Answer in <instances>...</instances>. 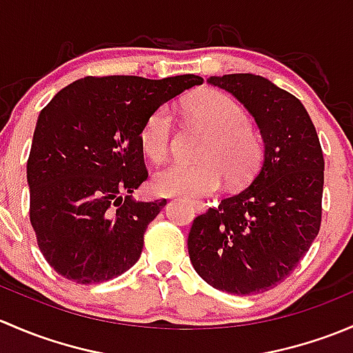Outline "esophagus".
I'll return each mask as SVG.
<instances>
[{
    "label": "esophagus",
    "mask_w": 353,
    "mask_h": 353,
    "mask_svg": "<svg viewBox=\"0 0 353 353\" xmlns=\"http://www.w3.org/2000/svg\"><path fill=\"white\" fill-rule=\"evenodd\" d=\"M193 208L196 210L198 213H201V212H205V210H206V205L203 201H193Z\"/></svg>",
    "instance_id": "obj_1"
}]
</instances>
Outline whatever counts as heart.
<instances>
[{
    "instance_id": "obj_1",
    "label": "heart",
    "mask_w": 353,
    "mask_h": 353,
    "mask_svg": "<svg viewBox=\"0 0 353 353\" xmlns=\"http://www.w3.org/2000/svg\"><path fill=\"white\" fill-rule=\"evenodd\" d=\"M193 119L210 130L199 163L176 162L157 170L152 186L162 196L201 199L215 193L225 177L230 186H241L254 176L261 160V143L249 128L248 114L222 92L206 90L186 102ZM174 121L167 108L155 109L140 133L143 152L154 162L169 155Z\"/></svg>"
}]
</instances>
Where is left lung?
<instances>
[{
	"label": "left lung",
	"instance_id": "obj_1",
	"mask_svg": "<svg viewBox=\"0 0 353 353\" xmlns=\"http://www.w3.org/2000/svg\"><path fill=\"white\" fill-rule=\"evenodd\" d=\"M254 117L265 157L241 193L198 215L188 237L194 270L208 285L236 295L282 283L321 227L325 159L302 102L251 73L210 77Z\"/></svg>",
	"mask_w": 353,
	"mask_h": 353
}]
</instances>
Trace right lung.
<instances>
[{"label":"right lung","mask_w":353,"mask_h":353,"mask_svg":"<svg viewBox=\"0 0 353 353\" xmlns=\"http://www.w3.org/2000/svg\"><path fill=\"white\" fill-rule=\"evenodd\" d=\"M201 83L196 74L85 77L41 110L27 160L30 223L59 275L92 285L138 261L145 230L167 203L131 196L148 177L141 128L155 109Z\"/></svg>","instance_id":"1"}]
</instances>
